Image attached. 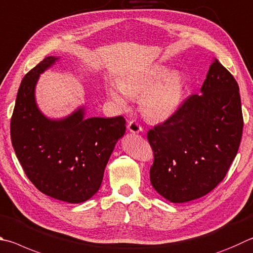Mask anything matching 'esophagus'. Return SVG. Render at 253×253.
I'll return each instance as SVG.
<instances>
[{"mask_svg":"<svg viewBox=\"0 0 253 253\" xmlns=\"http://www.w3.org/2000/svg\"><path fill=\"white\" fill-rule=\"evenodd\" d=\"M127 128H128V130L132 132V134H137V132H140L142 130V127L136 121H130L129 123H128Z\"/></svg>","mask_w":253,"mask_h":253,"instance_id":"1","label":"esophagus"}]
</instances>
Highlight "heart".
Returning <instances> with one entry per match:
<instances>
[{
    "label": "heart",
    "instance_id": "obj_1",
    "mask_svg": "<svg viewBox=\"0 0 253 253\" xmlns=\"http://www.w3.org/2000/svg\"><path fill=\"white\" fill-rule=\"evenodd\" d=\"M107 93L121 108L127 107L129 98L139 97L141 114L151 122H164L180 107L185 81L180 72L155 65L140 74L124 77L118 85H109Z\"/></svg>",
    "mask_w": 253,
    "mask_h": 253
}]
</instances>
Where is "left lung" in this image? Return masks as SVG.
Masks as SVG:
<instances>
[{"mask_svg":"<svg viewBox=\"0 0 253 253\" xmlns=\"http://www.w3.org/2000/svg\"><path fill=\"white\" fill-rule=\"evenodd\" d=\"M170 118L147 132L150 182L173 204L204 197L223 180L238 153L243 117L239 86L214 58L201 86Z\"/></svg>","mask_w":253,"mask_h":253,"instance_id":"obj_1","label":"left lung"}]
</instances>
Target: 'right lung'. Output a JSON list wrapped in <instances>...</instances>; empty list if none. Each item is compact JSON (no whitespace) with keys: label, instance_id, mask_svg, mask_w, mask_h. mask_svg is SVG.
Wrapping results in <instances>:
<instances>
[{"label":"right lung","instance_id":"1","mask_svg":"<svg viewBox=\"0 0 253 253\" xmlns=\"http://www.w3.org/2000/svg\"><path fill=\"white\" fill-rule=\"evenodd\" d=\"M58 58L45 57L22 80L11 118V140L27 178L41 192L80 204L98 191L115 145L125 134L126 121L123 116L85 118L84 107L62 119L43 115L35 86Z\"/></svg>","mask_w":253,"mask_h":253}]
</instances>
